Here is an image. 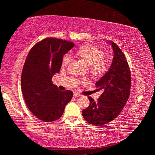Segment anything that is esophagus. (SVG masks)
<instances>
[{
    "mask_svg": "<svg viewBox=\"0 0 155 155\" xmlns=\"http://www.w3.org/2000/svg\"><path fill=\"white\" fill-rule=\"evenodd\" d=\"M74 97H79V96H81V94L78 92H74Z\"/></svg>",
    "mask_w": 155,
    "mask_h": 155,
    "instance_id": "34e87169",
    "label": "esophagus"
}]
</instances>
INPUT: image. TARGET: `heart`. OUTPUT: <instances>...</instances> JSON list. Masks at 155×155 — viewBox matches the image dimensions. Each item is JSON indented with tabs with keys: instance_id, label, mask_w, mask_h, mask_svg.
<instances>
[{
	"instance_id": "b5f03b06",
	"label": "heart",
	"mask_w": 155,
	"mask_h": 155,
	"mask_svg": "<svg viewBox=\"0 0 155 155\" xmlns=\"http://www.w3.org/2000/svg\"><path fill=\"white\" fill-rule=\"evenodd\" d=\"M77 54L90 65V70L94 74L100 76L105 73L109 67V61L103 58L104 52L96 46L91 44L80 47L77 50ZM72 59L70 53L64 54L62 59V65H67Z\"/></svg>"
}]
</instances>
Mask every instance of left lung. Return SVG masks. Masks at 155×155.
<instances>
[{
	"instance_id": "left-lung-1",
	"label": "left lung",
	"mask_w": 155,
	"mask_h": 155,
	"mask_svg": "<svg viewBox=\"0 0 155 155\" xmlns=\"http://www.w3.org/2000/svg\"><path fill=\"white\" fill-rule=\"evenodd\" d=\"M114 58L108 72L96 83V90L103 91L97 101L89 96L90 105L82 111L86 121L103 126L118 116L130 95V68L123 52L114 41H109Z\"/></svg>"
}]
</instances>
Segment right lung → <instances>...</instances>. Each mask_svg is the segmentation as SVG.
Returning a JSON list of instances; mask_svg holds the SVG:
<instances>
[{
    "instance_id": "1",
    "label": "right lung",
    "mask_w": 155,
    "mask_h": 155,
    "mask_svg": "<svg viewBox=\"0 0 155 155\" xmlns=\"http://www.w3.org/2000/svg\"><path fill=\"white\" fill-rule=\"evenodd\" d=\"M74 44L52 38L34 45L25 62L21 76V89L25 103L32 114L44 122L58 120L73 92L59 91L52 77L61 69L62 59Z\"/></svg>"
}]
</instances>
